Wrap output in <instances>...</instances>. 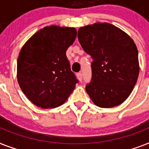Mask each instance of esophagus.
<instances>
[{"instance_id":"esophagus-1","label":"esophagus","mask_w":149,"mask_h":149,"mask_svg":"<svg viewBox=\"0 0 149 149\" xmlns=\"http://www.w3.org/2000/svg\"><path fill=\"white\" fill-rule=\"evenodd\" d=\"M77 79H79V81L81 82L82 81V79H83V75H82L81 72H79V73H77Z\"/></svg>"}]
</instances>
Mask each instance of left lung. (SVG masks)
<instances>
[{
    "label": "left lung",
    "mask_w": 149,
    "mask_h": 149,
    "mask_svg": "<svg viewBox=\"0 0 149 149\" xmlns=\"http://www.w3.org/2000/svg\"><path fill=\"white\" fill-rule=\"evenodd\" d=\"M78 40L93 58L92 79L86 91L95 105L111 108L122 104L139 74V52L127 33L107 22L81 27Z\"/></svg>",
    "instance_id": "left-lung-1"
}]
</instances>
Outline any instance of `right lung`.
I'll list each match as a JSON object with an SVG mask.
<instances>
[{
	"label": "right lung",
	"instance_id": "add662e5",
	"mask_svg": "<svg viewBox=\"0 0 149 149\" xmlns=\"http://www.w3.org/2000/svg\"><path fill=\"white\" fill-rule=\"evenodd\" d=\"M77 38L75 28L50 25L38 30L22 46L17 79L28 99L41 108L65 102L78 80L65 52Z\"/></svg>",
	"mask_w": 149,
	"mask_h": 149
}]
</instances>
